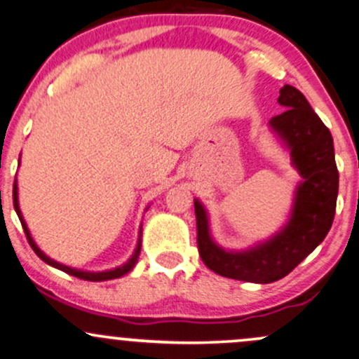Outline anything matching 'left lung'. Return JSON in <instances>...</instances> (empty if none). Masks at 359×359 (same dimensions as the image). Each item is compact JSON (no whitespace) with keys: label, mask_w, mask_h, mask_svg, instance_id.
Masks as SVG:
<instances>
[{"label":"left lung","mask_w":359,"mask_h":359,"mask_svg":"<svg viewBox=\"0 0 359 359\" xmlns=\"http://www.w3.org/2000/svg\"><path fill=\"white\" fill-rule=\"evenodd\" d=\"M277 102L286 111L273 116L269 126L302 176L284 227L246 250H224L212 238L209 214L195 198L200 257L210 271L229 279L257 284L283 279L323 241L334 221L339 172L332 135L296 87L280 88Z\"/></svg>","instance_id":"obj_1"}]
</instances>
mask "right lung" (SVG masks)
<instances>
[{
	"label": "right lung",
	"instance_id": "obj_1",
	"mask_svg": "<svg viewBox=\"0 0 359 359\" xmlns=\"http://www.w3.org/2000/svg\"><path fill=\"white\" fill-rule=\"evenodd\" d=\"M13 207H15V212H17L18 219H20L22 226H24V231L27 234V240H29L30 246H32V250L36 252V255L41 258L42 262H46L48 265H51V267L55 269H60V271L70 273L73 277H79V279H83V280H92V283H99V280H111V279H118V277L125 276V273H128L132 269L135 267V264H137L138 260V255H140V246H142V227L140 231H138V241H137V248H135L133 255L128 258V260L125 262L123 265H119L116 269H109V271H101V272H90V271H80V269H75V267H68V265H63L60 264V262L53 260V258H49L46 255L44 252L39 248V246L36 245V241H34L32 234H30L29 227H27V222L24 219V215H22V210H20V205H18V187H17V178H15V183H13ZM149 209V207H147Z\"/></svg>",
	"mask_w": 359,
	"mask_h": 359
}]
</instances>
